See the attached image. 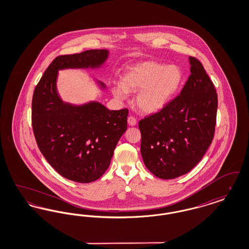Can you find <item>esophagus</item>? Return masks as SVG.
Instances as JSON below:
<instances>
[{"mask_svg": "<svg viewBox=\"0 0 249 249\" xmlns=\"http://www.w3.org/2000/svg\"><path fill=\"white\" fill-rule=\"evenodd\" d=\"M136 123H137V121H136V119L134 117H129L128 118V124L130 126H135Z\"/></svg>", "mask_w": 249, "mask_h": 249, "instance_id": "1", "label": "esophagus"}]
</instances>
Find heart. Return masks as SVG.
Segmentation results:
<instances>
[{
	"mask_svg": "<svg viewBox=\"0 0 249 249\" xmlns=\"http://www.w3.org/2000/svg\"><path fill=\"white\" fill-rule=\"evenodd\" d=\"M183 82V72L177 65H166L157 60H146L130 67L121 84H114L112 90L118 98L128 92L139 91L135 102L147 114L160 111L178 93Z\"/></svg>",
	"mask_w": 249,
	"mask_h": 249,
	"instance_id": "b5f03b06",
	"label": "heart"
}]
</instances>
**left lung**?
I'll return each instance as SVG.
<instances>
[{
    "mask_svg": "<svg viewBox=\"0 0 249 249\" xmlns=\"http://www.w3.org/2000/svg\"><path fill=\"white\" fill-rule=\"evenodd\" d=\"M190 63L191 73L180 94L138 123L144 165L161 179L189 173L213 141L217 94L201 61L190 57Z\"/></svg>",
    "mask_w": 249,
    "mask_h": 249,
    "instance_id": "left-lung-1",
    "label": "left lung"
}]
</instances>
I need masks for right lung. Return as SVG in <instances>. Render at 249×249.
Segmentation results:
<instances>
[{"label":"right lung","instance_id":"right-lung-1","mask_svg":"<svg viewBox=\"0 0 249 249\" xmlns=\"http://www.w3.org/2000/svg\"><path fill=\"white\" fill-rule=\"evenodd\" d=\"M108 57L106 49H90L54 59L37 84L32 102V125L37 145L60 176L78 183L101 178L127 130L129 110H108L92 102L74 107L59 98L58 71L96 68ZM105 88V84L101 82Z\"/></svg>","mask_w":249,"mask_h":249}]
</instances>
